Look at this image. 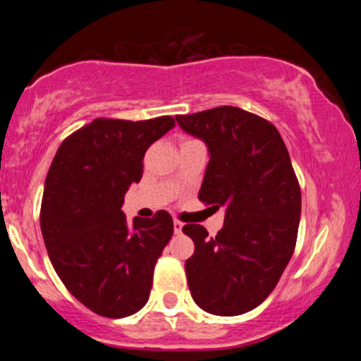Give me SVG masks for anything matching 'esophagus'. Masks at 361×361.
Listing matches in <instances>:
<instances>
[{"label": "esophagus", "mask_w": 361, "mask_h": 361, "mask_svg": "<svg viewBox=\"0 0 361 361\" xmlns=\"http://www.w3.org/2000/svg\"><path fill=\"white\" fill-rule=\"evenodd\" d=\"M173 226H175V234H181V229H183V222L178 221V219H175Z\"/></svg>", "instance_id": "obj_1"}]
</instances>
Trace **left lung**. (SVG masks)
Segmentation results:
<instances>
[{
	"label": "left lung",
	"instance_id": "1",
	"mask_svg": "<svg viewBox=\"0 0 361 361\" xmlns=\"http://www.w3.org/2000/svg\"><path fill=\"white\" fill-rule=\"evenodd\" d=\"M210 152L198 200L226 207L209 238L186 224L195 252L185 271L195 304L215 316H239L267 299L287 268L300 222V186L287 146L271 122L238 106L176 115Z\"/></svg>",
	"mask_w": 361,
	"mask_h": 361
}]
</instances>
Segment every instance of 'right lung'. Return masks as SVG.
I'll return each mask as SVG.
<instances>
[{
  "label": "right lung",
  "instance_id": "add662e5",
  "mask_svg": "<svg viewBox=\"0 0 361 361\" xmlns=\"http://www.w3.org/2000/svg\"><path fill=\"white\" fill-rule=\"evenodd\" d=\"M175 118H94L62 140L45 178L40 229L66 288L94 314L120 319L146 305L156 261L173 235V219L127 222L128 186L142 178L144 154Z\"/></svg>",
  "mask_w": 361,
  "mask_h": 361
}]
</instances>
